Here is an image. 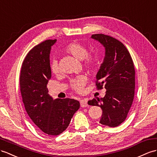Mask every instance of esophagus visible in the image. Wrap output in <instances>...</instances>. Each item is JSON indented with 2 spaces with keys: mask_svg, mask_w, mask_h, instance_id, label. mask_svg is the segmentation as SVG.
I'll list each match as a JSON object with an SVG mask.
<instances>
[{
  "mask_svg": "<svg viewBox=\"0 0 157 157\" xmlns=\"http://www.w3.org/2000/svg\"><path fill=\"white\" fill-rule=\"evenodd\" d=\"M87 102H88V101L86 98L82 99L81 101H80V104H81V107H86V106L88 105Z\"/></svg>",
  "mask_w": 157,
  "mask_h": 157,
  "instance_id": "obj_1",
  "label": "esophagus"
}]
</instances>
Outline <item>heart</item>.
I'll list each match as a JSON object with an SVG mask.
<instances>
[{"mask_svg": "<svg viewBox=\"0 0 157 157\" xmlns=\"http://www.w3.org/2000/svg\"><path fill=\"white\" fill-rule=\"evenodd\" d=\"M65 52L68 53L76 59L82 60L84 65L86 68L91 69L93 68L96 63V60L94 56L89 54V51L85 45L77 43V42H72L68 44L64 48ZM51 71L53 74H58L59 72V68L58 62L56 60H53L51 64ZM86 84V79L83 76H79L74 79L71 80L70 86L71 89L76 93H81L83 91L84 87Z\"/></svg>", "mask_w": 157, "mask_h": 157, "instance_id": "1", "label": "heart"}]
</instances>
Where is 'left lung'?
Returning a JSON list of instances; mask_svg holds the SVG:
<instances>
[{"label": "left lung", "instance_id": "obj_1", "mask_svg": "<svg viewBox=\"0 0 157 157\" xmlns=\"http://www.w3.org/2000/svg\"><path fill=\"white\" fill-rule=\"evenodd\" d=\"M92 39L105 48V56L96 76L98 90L105 87V96L88 101L100 106L101 124L115 127L124 122L135 96V71L131 56L121 41L103 34H95Z\"/></svg>", "mask_w": 157, "mask_h": 157}]
</instances>
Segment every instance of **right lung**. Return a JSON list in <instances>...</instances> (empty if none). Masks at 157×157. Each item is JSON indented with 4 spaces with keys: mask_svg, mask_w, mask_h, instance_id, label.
<instances>
[{
    "mask_svg": "<svg viewBox=\"0 0 157 157\" xmlns=\"http://www.w3.org/2000/svg\"><path fill=\"white\" fill-rule=\"evenodd\" d=\"M56 40H47L33 47L22 63L20 88L26 111L33 123L48 135H60L68 127L80 107L72 98L54 100L47 85L51 78L50 52Z\"/></svg>",
    "mask_w": 157,
    "mask_h": 157,
    "instance_id": "right-lung-1",
    "label": "right lung"
}]
</instances>
